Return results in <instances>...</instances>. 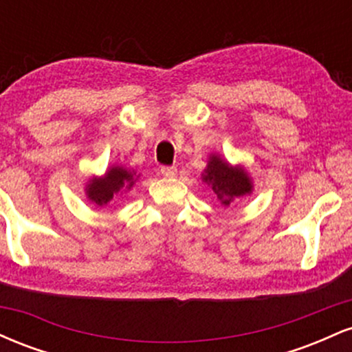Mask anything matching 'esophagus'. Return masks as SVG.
I'll list each match as a JSON object with an SVG mask.
<instances>
[{"instance_id": "34e87169", "label": "esophagus", "mask_w": 352, "mask_h": 352, "mask_svg": "<svg viewBox=\"0 0 352 352\" xmlns=\"http://www.w3.org/2000/svg\"><path fill=\"white\" fill-rule=\"evenodd\" d=\"M160 173L164 177H175L177 175V167H162L160 168Z\"/></svg>"}]
</instances>
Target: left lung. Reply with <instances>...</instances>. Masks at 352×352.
<instances>
[{
    "label": "left lung",
    "instance_id": "left-lung-1",
    "mask_svg": "<svg viewBox=\"0 0 352 352\" xmlns=\"http://www.w3.org/2000/svg\"><path fill=\"white\" fill-rule=\"evenodd\" d=\"M201 180L212 187L221 207H230L233 200L250 195L253 190L252 179L245 168L240 165L233 167L217 153L210 155L207 168L201 173Z\"/></svg>",
    "mask_w": 352,
    "mask_h": 352
}]
</instances>
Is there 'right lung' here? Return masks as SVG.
I'll list each match as a JSON object with an SVG mask.
<instances>
[{
	"label": "right lung",
	"mask_w": 352,
	"mask_h": 352,
	"mask_svg": "<svg viewBox=\"0 0 352 352\" xmlns=\"http://www.w3.org/2000/svg\"><path fill=\"white\" fill-rule=\"evenodd\" d=\"M137 179L139 175H135L134 170H127V168L114 165L104 173V177H94L87 182L86 195L96 205L104 207L120 190H131L134 187Z\"/></svg>",
	"instance_id": "add662e5"
}]
</instances>
